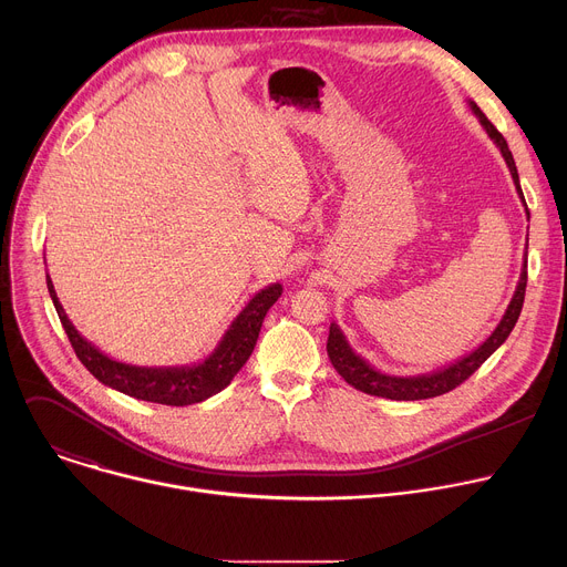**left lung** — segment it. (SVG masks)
<instances>
[{"label":"left lung","mask_w":567,"mask_h":567,"mask_svg":"<svg viewBox=\"0 0 567 567\" xmlns=\"http://www.w3.org/2000/svg\"><path fill=\"white\" fill-rule=\"evenodd\" d=\"M471 111L475 113V117L480 120V124L484 126V131L488 133V137L495 142V146L499 148L502 158L511 172L513 185L518 189V196L525 205V213L529 219V208L523 196V187H520V178H518V169H516V161H513L511 151L506 140L502 137V133L488 122V117L480 111V106L475 101H468ZM527 248H529V237H527V246H525V265L520 271V280L516 291H513V298L506 307V312L502 317V321L497 323V328L491 332V337L480 343L473 352L458 357L456 362L441 367L436 371L430 373H421V375H389L378 371L375 367H371L362 354H357L346 334L341 332V328L337 323H330V337H328V357L332 367L337 369V373L357 391H364L369 395H378V398H389V400H425V398H436L443 395L452 389H456L463 380H468L486 359L506 341V337L511 334V330L516 328V321L520 317L523 302H525V289H527Z\"/></svg>","instance_id":"8db88e82"}]
</instances>
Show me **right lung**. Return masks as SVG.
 Segmentation results:
<instances>
[{
    "instance_id": "1",
    "label": "right lung",
    "mask_w": 567,
    "mask_h": 567,
    "mask_svg": "<svg viewBox=\"0 0 567 567\" xmlns=\"http://www.w3.org/2000/svg\"><path fill=\"white\" fill-rule=\"evenodd\" d=\"M47 289L54 307L59 312V319L68 332V339L81 359V364L101 382L120 393H126L137 400L158 402V404H172V406H185L194 402L208 400L210 395L219 393L230 384V380L239 373V369L246 364L250 357L257 337H260L262 321L271 305L280 298L282 285L274 282L265 289L257 291L244 310L237 315V319L230 323L217 348L203 359L198 364L189 367H133L117 362V359L101 352L94 343H90L85 337L79 334V330L68 319L63 305L56 296L54 282L47 276Z\"/></svg>"
}]
</instances>
